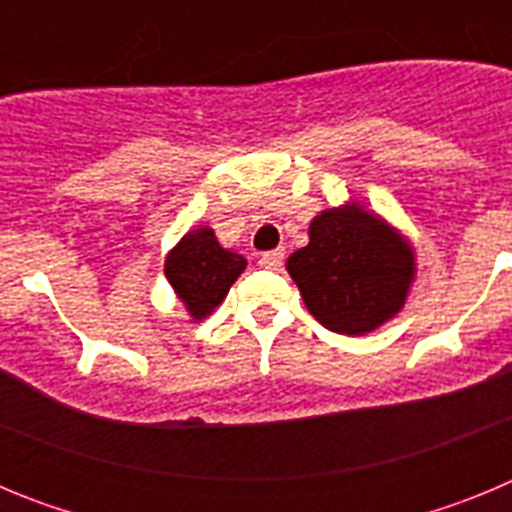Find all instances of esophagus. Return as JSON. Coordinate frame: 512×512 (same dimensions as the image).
Masks as SVG:
<instances>
[{"mask_svg":"<svg viewBox=\"0 0 512 512\" xmlns=\"http://www.w3.org/2000/svg\"><path fill=\"white\" fill-rule=\"evenodd\" d=\"M284 264V248H274V251L261 253L259 266L261 269H279Z\"/></svg>","mask_w":512,"mask_h":512,"instance_id":"obj_1","label":"esophagus"}]
</instances>
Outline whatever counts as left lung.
Segmentation results:
<instances>
[{
    "label": "left lung",
    "mask_w": 512,
    "mask_h": 512,
    "mask_svg": "<svg viewBox=\"0 0 512 512\" xmlns=\"http://www.w3.org/2000/svg\"><path fill=\"white\" fill-rule=\"evenodd\" d=\"M287 271L320 325L364 336L402 310L415 253L382 217L346 202L312 217L310 243L289 256Z\"/></svg>",
    "instance_id": "obj_1"
}]
</instances>
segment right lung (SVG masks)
I'll use <instances>...</instances> for the list:
<instances>
[{
	"instance_id": "1",
	"label": "right lung",
	"mask_w": 512,
	"mask_h": 512,
	"mask_svg": "<svg viewBox=\"0 0 512 512\" xmlns=\"http://www.w3.org/2000/svg\"><path fill=\"white\" fill-rule=\"evenodd\" d=\"M246 269V259L217 243L212 228H194L166 256V279L184 302L189 318L202 320L215 310L233 282Z\"/></svg>"
}]
</instances>
